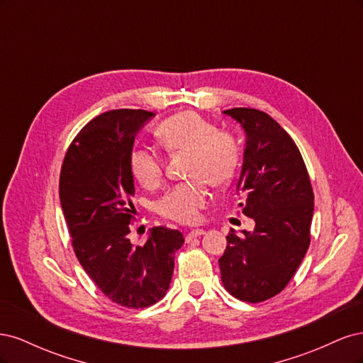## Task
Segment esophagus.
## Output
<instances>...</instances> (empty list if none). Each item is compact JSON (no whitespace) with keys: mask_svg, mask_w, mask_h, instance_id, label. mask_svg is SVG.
I'll use <instances>...</instances> for the list:
<instances>
[{"mask_svg":"<svg viewBox=\"0 0 363 363\" xmlns=\"http://www.w3.org/2000/svg\"><path fill=\"white\" fill-rule=\"evenodd\" d=\"M204 235V230H201V228H195V230H191V232L186 235V242H191V240L194 239V238H199V236H203Z\"/></svg>","mask_w":363,"mask_h":363,"instance_id":"esophagus-1","label":"esophagus"}]
</instances>
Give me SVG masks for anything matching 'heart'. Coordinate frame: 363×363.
<instances>
[{
  "instance_id": "b5f03b06",
  "label": "heart",
  "mask_w": 363,
  "mask_h": 363,
  "mask_svg": "<svg viewBox=\"0 0 363 363\" xmlns=\"http://www.w3.org/2000/svg\"><path fill=\"white\" fill-rule=\"evenodd\" d=\"M156 135L168 152H189V183L175 184L156 203V212L180 224H194L207 204L212 188H224L235 177L240 162V142L228 130L218 128L211 119L196 112L175 113L159 124ZM133 179L147 189L160 184L163 160L155 150L135 148L128 156Z\"/></svg>"
}]
</instances>
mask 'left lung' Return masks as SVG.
Returning a JSON list of instances; mask_svg holds the SVG:
<instances>
[{
	"instance_id": "obj_1",
	"label": "left lung",
	"mask_w": 363,
	"mask_h": 363,
	"mask_svg": "<svg viewBox=\"0 0 363 363\" xmlns=\"http://www.w3.org/2000/svg\"><path fill=\"white\" fill-rule=\"evenodd\" d=\"M244 127L247 147L238 189L242 213L255 219L251 233L230 232L219 259L228 294L260 303L280 294L311 245L313 189L298 147L277 121L256 108L224 111Z\"/></svg>"
}]
</instances>
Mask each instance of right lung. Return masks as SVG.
I'll return each mask as SVG.
<instances>
[{"label": "right lung", "mask_w": 363, "mask_h": 363, "mask_svg": "<svg viewBox=\"0 0 363 363\" xmlns=\"http://www.w3.org/2000/svg\"><path fill=\"white\" fill-rule=\"evenodd\" d=\"M152 112L118 108L98 115L74 138L65 155L59 195L77 259L108 300L142 309L167 294L179 230L155 227L145 245L130 242L135 221L133 175L128 156Z\"/></svg>", "instance_id": "right-lung-1"}]
</instances>
